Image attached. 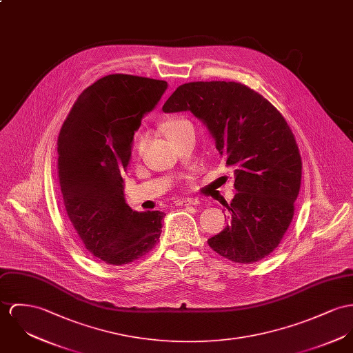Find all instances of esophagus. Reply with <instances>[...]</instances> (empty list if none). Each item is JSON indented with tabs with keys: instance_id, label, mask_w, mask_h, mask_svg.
Instances as JSON below:
<instances>
[{
	"instance_id": "1",
	"label": "esophagus",
	"mask_w": 353,
	"mask_h": 353,
	"mask_svg": "<svg viewBox=\"0 0 353 353\" xmlns=\"http://www.w3.org/2000/svg\"><path fill=\"white\" fill-rule=\"evenodd\" d=\"M197 204H200V201L197 199H192V197L180 199L176 201V205H179V207H188V205H197Z\"/></svg>"
}]
</instances>
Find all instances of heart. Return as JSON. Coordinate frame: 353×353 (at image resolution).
Returning <instances> with one entry per match:
<instances>
[{
	"label": "heart",
	"mask_w": 353,
	"mask_h": 353,
	"mask_svg": "<svg viewBox=\"0 0 353 353\" xmlns=\"http://www.w3.org/2000/svg\"><path fill=\"white\" fill-rule=\"evenodd\" d=\"M188 125H190V123L185 119H180V118L168 119L166 122L163 123V133H165V136L170 139L172 137L176 136L179 132H181ZM143 148H145V136H137L134 142H133V148H132L133 156L139 157L142 154Z\"/></svg>",
	"instance_id": "heart-1"
}]
</instances>
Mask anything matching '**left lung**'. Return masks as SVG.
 Returning a JSON list of instances; mask_svg holds the SVG:
<instances>
[{
    "instance_id": "obj_1",
    "label": "left lung",
    "mask_w": 353,
    "mask_h": 353,
    "mask_svg": "<svg viewBox=\"0 0 353 353\" xmlns=\"http://www.w3.org/2000/svg\"><path fill=\"white\" fill-rule=\"evenodd\" d=\"M163 112L190 111L215 138L234 169L236 193L225 205L227 227L210 247L235 263H254L281 243L294 215L302 161L282 114L256 91L236 81H190L177 87Z\"/></svg>"
}]
</instances>
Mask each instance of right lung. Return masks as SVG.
I'll list each match as a JSON object with an SVG mask.
<instances>
[{
  "label": "right lung",
  "mask_w": 353,
  "mask_h": 353,
  "mask_svg": "<svg viewBox=\"0 0 353 353\" xmlns=\"http://www.w3.org/2000/svg\"><path fill=\"white\" fill-rule=\"evenodd\" d=\"M168 83L112 74L87 87L57 138L64 207L84 247L108 265L145 256L160 239L163 212H136L125 201L122 173L142 117Z\"/></svg>",
  "instance_id": "add662e5"
}]
</instances>
